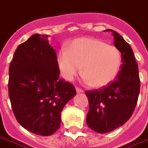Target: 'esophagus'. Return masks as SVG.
<instances>
[{"instance_id": "1", "label": "esophagus", "mask_w": 148, "mask_h": 148, "mask_svg": "<svg viewBox=\"0 0 148 148\" xmlns=\"http://www.w3.org/2000/svg\"><path fill=\"white\" fill-rule=\"evenodd\" d=\"M76 92L77 93H83V92H84V90H82L81 89L77 88V87H76Z\"/></svg>"}]
</instances>
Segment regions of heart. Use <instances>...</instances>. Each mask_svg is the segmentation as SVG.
Masks as SVG:
<instances>
[{
	"instance_id": "heart-1",
	"label": "heart",
	"mask_w": 148,
	"mask_h": 148,
	"mask_svg": "<svg viewBox=\"0 0 148 148\" xmlns=\"http://www.w3.org/2000/svg\"><path fill=\"white\" fill-rule=\"evenodd\" d=\"M58 66L64 79L71 80L82 67L85 82L100 88L112 83L119 73L122 54L114 45L100 39L82 37L74 39L58 52Z\"/></svg>"
}]
</instances>
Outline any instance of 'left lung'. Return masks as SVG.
<instances>
[{
    "label": "left lung",
    "instance_id": "8db88e82",
    "mask_svg": "<svg viewBox=\"0 0 148 148\" xmlns=\"http://www.w3.org/2000/svg\"><path fill=\"white\" fill-rule=\"evenodd\" d=\"M114 45L122 54V66L116 78L99 90L86 91L90 109L86 124L100 134L123 125L132 115L140 92L138 66L132 47L112 29Z\"/></svg>",
    "mask_w": 148,
    "mask_h": 148
}]
</instances>
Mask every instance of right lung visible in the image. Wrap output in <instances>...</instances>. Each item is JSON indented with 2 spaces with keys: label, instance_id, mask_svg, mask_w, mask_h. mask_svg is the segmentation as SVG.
<instances>
[{
  "label": "right lung",
  "instance_id": "1",
  "mask_svg": "<svg viewBox=\"0 0 148 148\" xmlns=\"http://www.w3.org/2000/svg\"><path fill=\"white\" fill-rule=\"evenodd\" d=\"M48 35H32L16 49L9 68L8 91L14 116L24 128L49 136L60 128L61 113L76 95L59 78L57 56Z\"/></svg>",
  "mask_w": 148,
  "mask_h": 148
}]
</instances>
